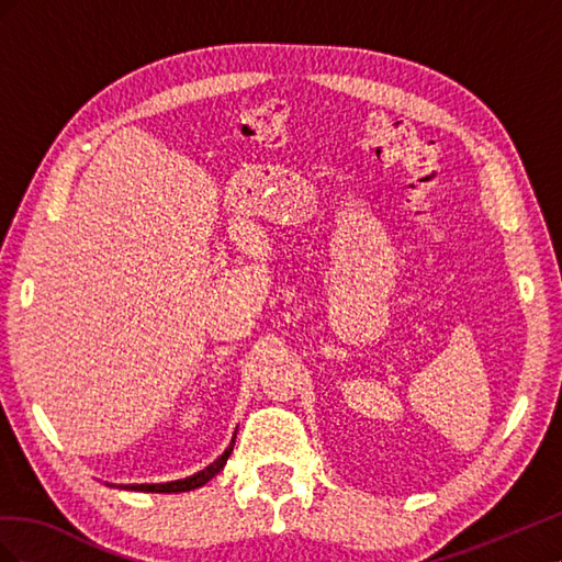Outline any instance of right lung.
I'll use <instances>...</instances> for the list:
<instances>
[{
    "label": "right lung",
    "instance_id": "1",
    "mask_svg": "<svg viewBox=\"0 0 562 562\" xmlns=\"http://www.w3.org/2000/svg\"><path fill=\"white\" fill-rule=\"evenodd\" d=\"M232 450H234V440H232V446H229L223 454H220L211 467H206L203 471L190 475V479H184V481L164 483V485H128V490H138V492H187V490H196V487H201V485H206V483L213 479V475L220 473V469H223V467L227 464V459H229Z\"/></svg>",
    "mask_w": 562,
    "mask_h": 562
}]
</instances>
